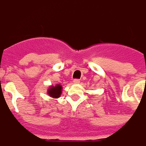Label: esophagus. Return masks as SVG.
Wrapping results in <instances>:
<instances>
[{"label":"esophagus","instance_id":"1","mask_svg":"<svg viewBox=\"0 0 146 146\" xmlns=\"http://www.w3.org/2000/svg\"><path fill=\"white\" fill-rule=\"evenodd\" d=\"M79 82H80L79 79H74V80H73V83H74V84H79Z\"/></svg>","mask_w":146,"mask_h":146}]
</instances>
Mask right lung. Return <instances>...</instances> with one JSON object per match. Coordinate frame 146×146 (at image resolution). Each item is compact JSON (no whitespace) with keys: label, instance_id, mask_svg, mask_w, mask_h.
Here are the masks:
<instances>
[{"label":"right lung","instance_id":"right-lung-1","mask_svg":"<svg viewBox=\"0 0 146 146\" xmlns=\"http://www.w3.org/2000/svg\"><path fill=\"white\" fill-rule=\"evenodd\" d=\"M62 90V86L61 85H55L54 86H51L48 89V94L52 98H60Z\"/></svg>","mask_w":146,"mask_h":146}]
</instances>
